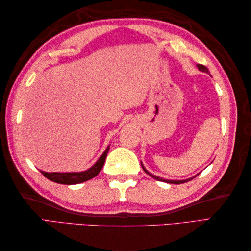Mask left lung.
<instances>
[{
    "mask_svg": "<svg viewBox=\"0 0 251 251\" xmlns=\"http://www.w3.org/2000/svg\"><path fill=\"white\" fill-rule=\"evenodd\" d=\"M197 68H199V70L200 71H202V72H205V73H208V74H210L209 73V70H208V69L205 67V66H202V65H197ZM141 166H142V169L145 170L146 172V174H148L149 176H151L152 178H154V179H156V180H158V181H163V182H167V183H173V184H180V183H185V182H188V181H190V180H192V179H194L197 175H195V176H193V177H191V178H189V179H184V180H168V179H164V178H161V177H158V176H155V175H153V174H151L150 172H148V170L146 169V167L143 166V164H142V162H141Z\"/></svg>",
    "mask_w": 251,
    "mask_h": 251,
    "instance_id": "8db88e82",
    "label": "left lung"
}]
</instances>
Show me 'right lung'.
Wrapping results in <instances>:
<instances>
[{
	"instance_id": "1",
	"label": "right lung",
	"mask_w": 251,
	"mask_h": 251,
	"mask_svg": "<svg viewBox=\"0 0 251 251\" xmlns=\"http://www.w3.org/2000/svg\"><path fill=\"white\" fill-rule=\"evenodd\" d=\"M109 149H110V145L105 149L104 152L102 153V155L98 158V161L96 162L92 167L84 170V172L46 173V172H42L41 170V173L43 174L47 179H50V181H54L56 183L70 185V184H77V183L85 182V181L96 177V176L99 174L101 168L103 167V164L105 162V157H106V154L109 152Z\"/></svg>"
}]
</instances>
